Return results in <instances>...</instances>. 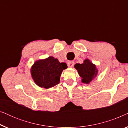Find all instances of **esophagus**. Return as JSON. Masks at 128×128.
Returning a JSON list of instances; mask_svg holds the SVG:
<instances>
[{
	"instance_id": "34e87169",
	"label": "esophagus",
	"mask_w": 128,
	"mask_h": 128,
	"mask_svg": "<svg viewBox=\"0 0 128 128\" xmlns=\"http://www.w3.org/2000/svg\"><path fill=\"white\" fill-rule=\"evenodd\" d=\"M68 66L69 68H73V66H74V62H72V61H69L68 63Z\"/></svg>"
}]
</instances>
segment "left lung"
<instances>
[{
  "label": "left lung",
  "mask_w": 128,
  "mask_h": 128,
  "mask_svg": "<svg viewBox=\"0 0 128 128\" xmlns=\"http://www.w3.org/2000/svg\"><path fill=\"white\" fill-rule=\"evenodd\" d=\"M74 68L78 70V74L82 78V83L87 84H89L97 77L98 73L96 64H92L88 59L84 60L82 64H75Z\"/></svg>",
  "instance_id": "1"
}]
</instances>
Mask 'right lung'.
I'll list each match as a JSON object with an SVG mask.
<instances>
[{
	"instance_id": "obj_1",
	"label": "right lung",
	"mask_w": 128,
	"mask_h": 128,
	"mask_svg": "<svg viewBox=\"0 0 128 128\" xmlns=\"http://www.w3.org/2000/svg\"><path fill=\"white\" fill-rule=\"evenodd\" d=\"M66 68V63H60L58 59L49 56L36 60L31 66L30 72L36 85L48 89L59 83L61 74Z\"/></svg>"
}]
</instances>
